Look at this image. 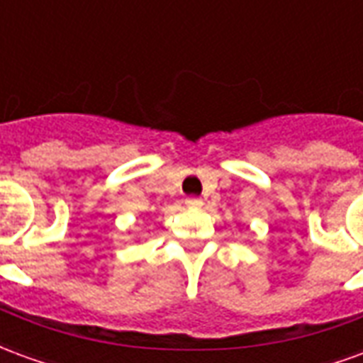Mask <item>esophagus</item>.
<instances>
[{
    "label": "esophagus",
    "instance_id": "1",
    "mask_svg": "<svg viewBox=\"0 0 363 363\" xmlns=\"http://www.w3.org/2000/svg\"><path fill=\"white\" fill-rule=\"evenodd\" d=\"M184 204L189 206V208H202V206H204V200H202V198H186Z\"/></svg>",
    "mask_w": 363,
    "mask_h": 363
}]
</instances>
